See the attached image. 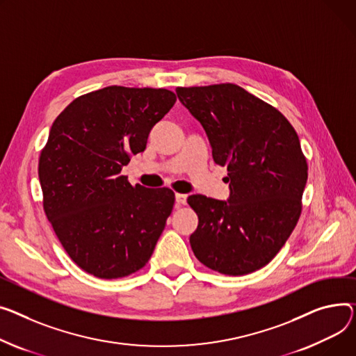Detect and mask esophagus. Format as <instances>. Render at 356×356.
Masks as SVG:
<instances>
[{"label": "esophagus", "mask_w": 356, "mask_h": 356, "mask_svg": "<svg viewBox=\"0 0 356 356\" xmlns=\"http://www.w3.org/2000/svg\"><path fill=\"white\" fill-rule=\"evenodd\" d=\"M186 202H187V195L176 193V203L177 204H186Z\"/></svg>", "instance_id": "1"}]
</instances>
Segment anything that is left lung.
<instances>
[{
  "mask_svg": "<svg viewBox=\"0 0 356 356\" xmlns=\"http://www.w3.org/2000/svg\"><path fill=\"white\" fill-rule=\"evenodd\" d=\"M203 126L215 163L227 168V200L192 195L199 225L191 246L200 262L241 276L268 265L302 210L307 164L299 137L279 110L236 84L177 87Z\"/></svg>",
  "mask_w": 356,
  "mask_h": 356,
  "instance_id": "8db88e82",
  "label": "left lung"
}]
</instances>
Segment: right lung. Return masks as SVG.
<instances>
[{"label": "right lung", "mask_w": 356, "mask_h": 356, "mask_svg": "<svg viewBox=\"0 0 356 356\" xmlns=\"http://www.w3.org/2000/svg\"><path fill=\"white\" fill-rule=\"evenodd\" d=\"M175 103L165 88L110 86L71 102L54 120L38 163L42 204L84 272L124 277L153 254L175 193L131 186L122 169L145 152L152 129Z\"/></svg>", "instance_id": "obj_1"}]
</instances>
